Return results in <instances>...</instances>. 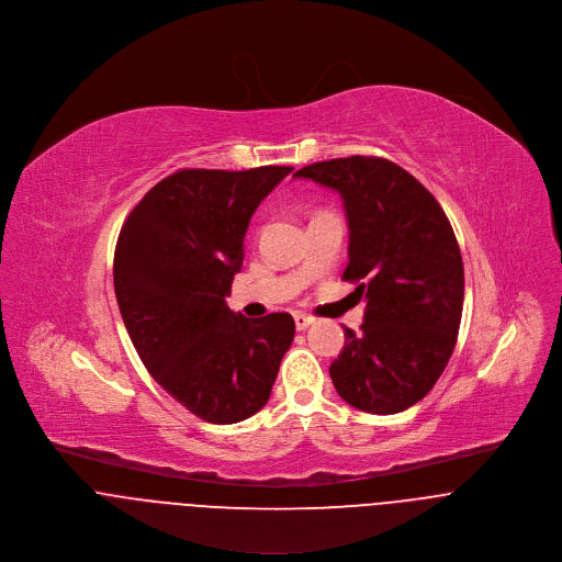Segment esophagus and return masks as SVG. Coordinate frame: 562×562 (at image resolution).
<instances>
[{
    "mask_svg": "<svg viewBox=\"0 0 562 562\" xmlns=\"http://www.w3.org/2000/svg\"><path fill=\"white\" fill-rule=\"evenodd\" d=\"M311 324H313V317L302 315V313H297V315H295V328H297V330H306Z\"/></svg>",
    "mask_w": 562,
    "mask_h": 562,
    "instance_id": "34e87169",
    "label": "esophagus"
}]
</instances>
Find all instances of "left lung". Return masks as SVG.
<instances>
[{"label":"left lung","instance_id":"left-lung-1","mask_svg":"<svg viewBox=\"0 0 562 562\" xmlns=\"http://www.w3.org/2000/svg\"><path fill=\"white\" fill-rule=\"evenodd\" d=\"M338 191L349 247L342 280L358 282L364 324L330 364L338 395L358 411L395 415L441 378L464 297L462 256L435 195L400 165L375 156L313 162L295 173Z\"/></svg>","mask_w":562,"mask_h":562}]
</instances>
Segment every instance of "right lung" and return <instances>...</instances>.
<instances>
[{
  "label": "right lung",
  "mask_w": 562,
  "mask_h": 562,
  "mask_svg": "<svg viewBox=\"0 0 562 562\" xmlns=\"http://www.w3.org/2000/svg\"><path fill=\"white\" fill-rule=\"evenodd\" d=\"M291 171L180 169L145 193L116 238L125 330L151 378L209 424L258 413L295 337L289 313L247 319L225 304L249 220Z\"/></svg>",
  "instance_id": "obj_1"
}]
</instances>
